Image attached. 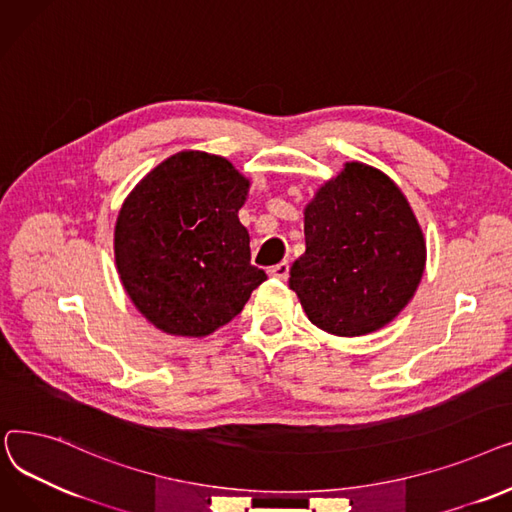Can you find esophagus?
Returning <instances> with one entry per match:
<instances>
[{"label": "esophagus", "mask_w": 512, "mask_h": 512, "mask_svg": "<svg viewBox=\"0 0 512 512\" xmlns=\"http://www.w3.org/2000/svg\"><path fill=\"white\" fill-rule=\"evenodd\" d=\"M269 275H271L273 279L285 281V279L289 277V262H287V260H283V262H279V264L271 266V269H269Z\"/></svg>", "instance_id": "esophagus-1"}]
</instances>
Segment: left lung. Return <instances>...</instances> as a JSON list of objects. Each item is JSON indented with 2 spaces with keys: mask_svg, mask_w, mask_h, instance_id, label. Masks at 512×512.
I'll use <instances>...</instances> for the list:
<instances>
[{
  "mask_svg": "<svg viewBox=\"0 0 512 512\" xmlns=\"http://www.w3.org/2000/svg\"><path fill=\"white\" fill-rule=\"evenodd\" d=\"M306 252L289 287L312 325L373 333L406 308L423 279L427 246L402 189L379 168L346 162L304 208Z\"/></svg>",
  "mask_w": 512,
  "mask_h": 512,
  "instance_id": "1",
  "label": "left lung"
}]
</instances>
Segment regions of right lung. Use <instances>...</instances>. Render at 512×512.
<instances>
[{"label":"right lung","instance_id":"1","mask_svg":"<svg viewBox=\"0 0 512 512\" xmlns=\"http://www.w3.org/2000/svg\"><path fill=\"white\" fill-rule=\"evenodd\" d=\"M250 179L223 156L185 150L152 168L114 227V260L135 308L168 335L206 337L266 279L239 223Z\"/></svg>","mask_w":512,"mask_h":512}]
</instances>
